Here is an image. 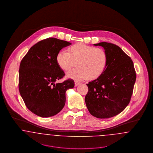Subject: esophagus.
Returning a JSON list of instances; mask_svg holds the SVG:
<instances>
[{
    "mask_svg": "<svg viewBox=\"0 0 153 153\" xmlns=\"http://www.w3.org/2000/svg\"><path fill=\"white\" fill-rule=\"evenodd\" d=\"M80 83V82H77V81H75V86H78Z\"/></svg>",
    "mask_w": 153,
    "mask_h": 153,
    "instance_id": "34e87169",
    "label": "esophagus"
}]
</instances>
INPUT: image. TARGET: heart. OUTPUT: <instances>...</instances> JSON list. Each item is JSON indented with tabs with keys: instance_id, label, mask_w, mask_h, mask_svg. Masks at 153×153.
Here are the masks:
<instances>
[{
	"instance_id": "obj_1",
	"label": "heart",
	"mask_w": 153,
	"mask_h": 153,
	"mask_svg": "<svg viewBox=\"0 0 153 153\" xmlns=\"http://www.w3.org/2000/svg\"><path fill=\"white\" fill-rule=\"evenodd\" d=\"M68 52H59L57 63L65 71L76 65L78 67L67 73V76L77 80L89 78L94 79L104 73L108 65V57L104 49L95 48L83 43H77L68 49Z\"/></svg>"
}]
</instances>
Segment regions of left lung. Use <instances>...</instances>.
<instances>
[{"mask_svg": "<svg viewBox=\"0 0 153 153\" xmlns=\"http://www.w3.org/2000/svg\"><path fill=\"white\" fill-rule=\"evenodd\" d=\"M102 47L108 57L104 73L86 84L85 102L88 112L99 119H108L121 112L128 105L136 80L134 63L117 45L106 42L94 44Z\"/></svg>", "mask_w": 153, "mask_h": 153, "instance_id": "8db88e82", "label": "left lung"}]
</instances>
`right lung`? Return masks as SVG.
<instances>
[{"label": "right lung", "mask_w": 153, "mask_h": 153, "mask_svg": "<svg viewBox=\"0 0 153 153\" xmlns=\"http://www.w3.org/2000/svg\"><path fill=\"white\" fill-rule=\"evenodd\" d=\"M71 44L46 39L32 47L21 62L19 93L29 110L39 116L48 117L60 112L65 103V91L75 86L71 79L57 82L65 75L57 63V54Z\"/></svg>", "instance_id": "obj_1"}]
</instances>
